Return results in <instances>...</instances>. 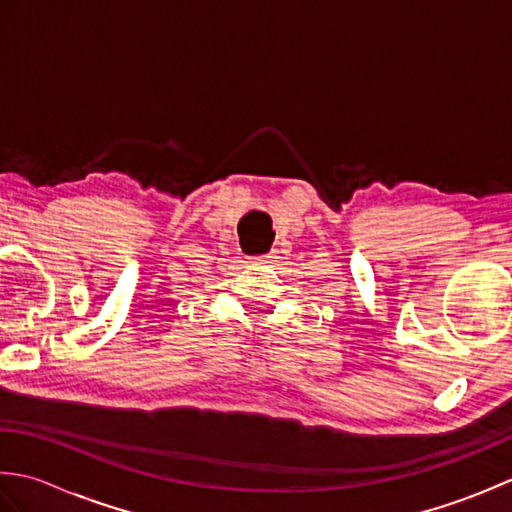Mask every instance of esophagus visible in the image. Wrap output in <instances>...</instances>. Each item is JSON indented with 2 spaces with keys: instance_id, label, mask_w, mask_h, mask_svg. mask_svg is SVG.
<instances>
[{
  "instance_id": "34e87169",
  "label": "esophagus",
  "mask_w": 512,
  "mask_h": 512,
  "mask_svg": "<svg viewBox=\"0 0 512 512\" xmlns=\"http://www.w3.org/2000/svg\"><path fill=\"white\" fill-rule=\"evenodd\" d=\"M259 259H262V262H270V259H273V255H270V253H268V255H264V257H259Z\"/></svg>"
}]
</instances>
